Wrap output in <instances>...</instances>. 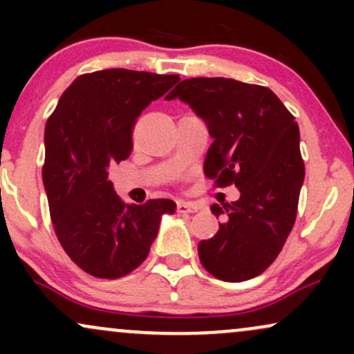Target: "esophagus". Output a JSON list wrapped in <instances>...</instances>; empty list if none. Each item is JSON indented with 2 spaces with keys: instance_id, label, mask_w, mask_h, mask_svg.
<instances>
[{
  "instance_id": "1",
  "label": "esophagus",
  "mask_w": 354,
  "mask_h": 354,
  "mask_svg": "<svg viewBox=\"0 0 354 354\" xmlns=\"http://www.w3.org/2000/svg\"><path fill=\"white\" fill-rule=\"evenodd\" d=\"M200 206L189 201H178V213H196Z\"/></svg>"
}]
</instances>
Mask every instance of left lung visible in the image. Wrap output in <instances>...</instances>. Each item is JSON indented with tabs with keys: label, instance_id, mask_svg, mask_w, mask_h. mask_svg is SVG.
Listing matches in <instances>:
<instances>
[{
	"label": "left lung",
	"instance_id": "8db88e82",
	"mask_svg": "<svg viewBox=\"0 0 354 354\" xmlns=\"http://www.w3.org/2000/svg\"><path fill=\"white\" fill-rule=\"evenodd\" d=\"M189 104L213 138L205 174L234 183L239 200L211 206L225 214L218 233L198 245L203 268L221 281L261 274L291 233L304 181L299 129L271 89L230 78L185 80L166 96Z\"/></svg>",
	"mask_w": 354,
	"mask_h": 354
}]
</instances>
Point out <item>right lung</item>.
<instances>
[{
	"label": "right lung",
	"instance_id": "obj_1",
	"mask_svg": "<svg viewBox=\"0 0 354 354\" xmlns=\"http://www.w3.org/2000/svg\"><path fill=\"white\" fill-rule=\"evenodd\" d=\"M180 81L124 68L76 78L61 95L44 128L43 185L56 236L88 274L116 279L149 253L163 214L176 203H123L108 178L109 166L131 153L136 118Z\"/></svg>",
	"mask_w": 354,
	"mask_h": 354
}]
</instances>
